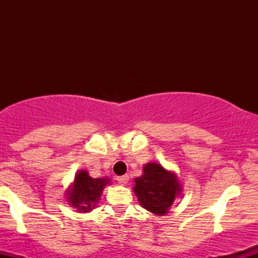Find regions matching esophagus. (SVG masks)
<instances>
[{
    "mask_svg": "<svg viewBox=\"0 0 258 258\" xmlns=\"http://www.w3.org/2000/svg\"><path fill=\"white\" fill-rule=\"evenodd\" d=\"M116 180H117V183H120L121 185H125L127 182H128V176H127V174H125V176H119V177H116Z\"/></svg>",
    "mask_w": 258,
    "mask_h": 258,
    "instance_id": "esophagus-1",
    "label": "esophagus"
}]
</instances>
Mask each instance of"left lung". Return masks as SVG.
<instances>
[{"instance_id": "8db88e82", "label": "left lung", "mask_w": 258, "mask_h": 258, "mask_svg": "<svg viewBox=\"0 0 258 258\" xmlns=\"http://www.w3.org/2000/svg\"><path fill=\"white\" fill-rule=\"evenodd\" d=\"M133 191L143 209L162 216L167 214L180 194L182 185L172 171H167L158 162H149L144 165L143 174L135 178Z\"/></svg>"}]
</instances>
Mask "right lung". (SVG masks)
<instances>
[{
  "label": "right lung",
  "mask_w": 258,
  "mask_h": 258,
  "mask_svg": "<svg viewBox=\"0 0 258 258\" xmlns=\"http://www.w3.org/2000/svg\"><path fill=\"white\" fill-rule=\"evenodd\" d=\"M110 183L109 178H92L87 171L81 170L75 174L74 183L67 190L69 204L76 211L88 212L97 206L103 189Z\"/></svg>",
  "instance_id": "obj_1"
}]
</instances>
